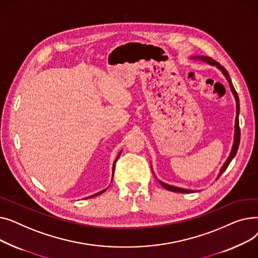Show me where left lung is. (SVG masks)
<instances>
[{
    "label": "left lung",
    "instance_id": "1",
    "mask_svg": "<svg viewBox=\"0 0 258 258\" xmlns=\"http://www.w3.org/2000/svg\"><path fill=\"white\" fill-rule=\"evenodd\" d=\"M195 58H199L203 61H206L208 62L209 64H212V66H216L219 68V69L223 72V74L226 76L228 83L230 85V88H231V91L234 95L235 97V101H236V118H235V135H234V143H233V147H232V151H231V154H230L228 160L225 162L224 166L222 167L221 169V172L219 174V178L222 175V173L227 169L228 165L230 164V162L232 161V159L235 157L236 155V152L238 150V146H239V141H240V128H239V121H238V114H239V100H238V96H237V93L232 85V81L231 79H230V76H229V73L228 71L225 69V68L223 66H221L218 61H215L214 59H212L211 57H207V56H197ZM160 184L163 186L165 189H167V190H170V191H173V192H181V194H189V192H192V190H188V189H183V188H179V187H174V186H170V185H167L163 182H160Z\"/></svg>",
    "mask_w": 258,
    "mask_h": 258
}]
</instances>
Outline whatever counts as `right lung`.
<instances>
[{"instance_id": "obj_1", "label": "right lung", "mask_w": 258, "mask_h": 258, "mask_svg": "<svg viewBox=\"0 0 258 258\" xmlns=\"http://www.w3.org/2000/svg\"><path fill=\"white\" fill-rule=\"evenodd\" d=\"M119 156H120V154H119V155H118V157H117V159H116V161H117V160H118V158H119ZM116 161H115V163H114V168H113V171H114V170H115V164H116ZM104 191H105V189H104V190H102V191H100V192H98V194H97V195H95V196H98V195H101V194H103V192H104ZM95 196H92V197H91V198H93V197H95Z\"/></svg>"}]
</instances>
